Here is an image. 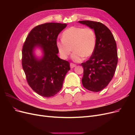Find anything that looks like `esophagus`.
<instances>
[{"label": "esophagus", "mask_w": 135, "mask_h": 135, "mask_svg": "<svg viewBox=\"0 0 135 135\" xmlns=\"http://www.w3.org/2000/svg\"><path fill=\"white\" fill-rule=\"evenodd\" d=\"M70 68L72 69V68H74L75 67H76V65L74 64H73V63H70Z\"/></svg>", "instance_id": "34e87169"}]
</instances>
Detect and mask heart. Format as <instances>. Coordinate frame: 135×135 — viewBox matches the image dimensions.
<instances>
[{"label":"heart","instance_id":"b5f03b06","mask_svg":"<svg viewBox=\"0 0 135 135\" xmlns=\"http://www.w3.org/2000/svg\"><path fill=\"white\" fill-rule=\"evenodd\" d=\"M97 39L95 32L91 28L72 26L65 30L62 34V40L56 42L61 58L66 60L73 53L71 59L79 62L91 56L95 50Z\"/></svg>","mask_w":135,"mask_h":135}]
</instances>
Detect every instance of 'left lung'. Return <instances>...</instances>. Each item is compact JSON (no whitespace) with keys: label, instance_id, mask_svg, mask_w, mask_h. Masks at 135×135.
<instances>
[{"label":"left lung","instance_id":"8db88e82","mask_svg":"<svg viewBox=\"0 0 135 135\" xmlns=\"http://www.w3.org/2000/svg\"><path fill=\"white\" fill-rule=\"evenodd\" d=\"M79 23L92 28L96 35V46L89 59L81 64L83 67V85L89 91L99 92L110 83L118 64L117 44L113 35L103 23L92 21Z\"/></svg>","mask_w":135,"mask_h":135}]
</instances>
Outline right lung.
Listing matches in <instances>:
<instances>
[{"label":"right lung","mask_w":135,"mask_h":135,"mask_svg":"<svg viewBox=\"0 0 135 135\" xmlns=\"http://www.w3.org/2000/svg\"><path fill=\"white\" fill-rule=\"evenodd\" d=\"M67 24L46 23L32 28L27 35L22 51V65L28 85L38 95L50 97L62 87L65 75L70 70V64L57 56L56 42L60 32ZM42 49L44 56L38 59L33 51Z\"/></svg>","instance_id":"1"}]
</instances>
